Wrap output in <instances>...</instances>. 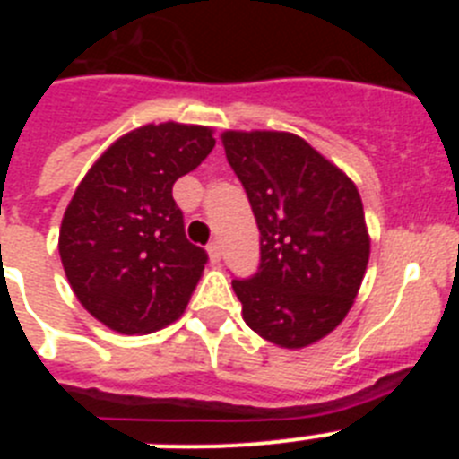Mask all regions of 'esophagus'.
I'll return each mask as SVG.
<instances>
[{
  "label": "esophagus",
  "instance_id": "esophagus-1",
  "mask_svg": "<svg viewBox=\"0 0 459 459\" xmlns=\"http://www.w3.org/2000/svg\"><path fill=\"white\" fill-rule=\"evenodd\" d=\"M209 259L211 262H213V264H218V262H221V255H222V250H221V243L218 241H213V243H209Z\"/></svg>",
  "mask_w": 459,
  "mask_h": 459
}]
</instances>
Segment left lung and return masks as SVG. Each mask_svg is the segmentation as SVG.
<instances>
[{
  "mask_svg": "<svg viewBox=\"0 0 459 459\" xmlns=\"http://www.w3.org/2000/svg\"><path fill=\"white\" fill-rule=\"evenodd\" d=\"M227 163L259 227V269L232 280L243 319L269 342L301 350L347 317L370 259L354 181L294 133L225 131Z\"/></svg>",
  "mask_w": 459,
  "mask_h": 459,
  "instance_id": "8db88e82",
  "label": "left lung"
}]
</instances>
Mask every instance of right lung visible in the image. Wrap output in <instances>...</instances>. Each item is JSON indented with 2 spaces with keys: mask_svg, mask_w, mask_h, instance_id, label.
<instances>
[{
  "mask_svg": "<svg viewBox=\"0 0 459 459\" xmlns=\"http://www.w3.org/2000/svg\"><path fill=\"white\" fill-rule=\"evenodd\" d=\"M213 147L206 126H142L91 165L66 206V278L84 310L117 333H152L188 306L209 257L186 238L172 186Z\"/></svg>",
  "mask_w": 459,
  "mask_h": 459,
  "instance_id": "1",
  "label": "right lung"
}]
</instances>
